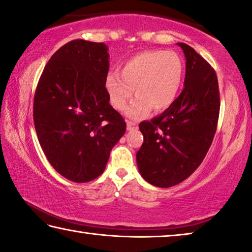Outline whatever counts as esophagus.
<instances>
[{"mask_svg": "<svg viewBox=\"0 0 252 252\" xmlns=\"http://www.w3.org/2000/svg\"><path fill=\"white\" fill-rule=\"evenodd\" d=\"M137 127H138L137 122H133V121H127L126 122V130L127 131H132L134 129H137Z\"/></svg>", "mask_w": 252, "mask_h": 252, "instance_id": "esophagus-1", "label": "esophagus"}]
</instances>
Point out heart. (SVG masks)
Wrapping results in <instances>:
<instances>
[{"label":"heart","instance_id":"1","mask_svg":"<svg viewBox=\"0 0 252 252\" xmlns=\"http://www.w3.org/2000/svg\"><path fill=\"white\" fill-rule=\"evenodd\" d=\"M184 75L183 59L174 51L149 50L133 56L123 63L119 74H110L105 90L111 105L123 110L135 90L137 98L126 114L141 119L154 107L160 112L173 105L181 90Z\"/></svg>","mask_w":252,"mask_h":252}]
</instances>
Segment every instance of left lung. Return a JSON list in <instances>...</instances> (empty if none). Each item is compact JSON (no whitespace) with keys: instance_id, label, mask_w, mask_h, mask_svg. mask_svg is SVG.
<instances>
[{"instance_id":"obj_1","label":"left lung","mask_w":252,"mask_h":252,"mask_svg":"<svg viewBox=\"0 0 252 252\" xmlns=\"http://www.w3.org/2000/svg\"><path fill=\"white\" fill-rule=\"evenodd\" d=\"M177 45L186 58L184 90L159 117L139 125L143 143L137 153L138 169L148 183L161 189L177 185L198 168L213 141L220 113L214 69L193 48Z\"/></svg>"}]
</instances>
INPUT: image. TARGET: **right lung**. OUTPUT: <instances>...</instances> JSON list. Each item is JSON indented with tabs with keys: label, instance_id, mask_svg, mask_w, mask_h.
Instances as JSON below:
<instances>
[{
	"label": "right lung",
	"instance_id": "1",
	"mask_svg": "<svg viewBox=\"0 0 252 252\" xmlns=\"http://www.w3.org/2000/svg\"><path fill=\"white\" fill-rule=\"evenodd\" d=\"M107 49L103 42H67L47 63L34 93L40 146L55 170L75 183L97 178L126 132L105 90Z\"/></svg>",
	"mask_w": 252,
	"mask_h": 252
}]
</instances>
